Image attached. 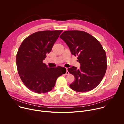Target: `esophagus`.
Returning <instances> with one entry per match:
<instances>
[{"instance_id":"1","label":"esophagus","mask_w":124,"mask_h":124,"mask_svg":"<svg viewBox=\"0 0 124 124\" xmlns=\"http://www.w3.org/2000/svg\"><path fill=\"white\" fill-rule=\"evenodd\" d=\"M65 75H69V72L68 71V69H67V68H66V73H65Z\"/></svg>"}]
</instances>
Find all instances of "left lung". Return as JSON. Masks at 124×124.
Listing matches in <instances>:
<instances>
[{
    "mask_svg": "<svg viewBox=\"0 0 124 124\" xmlns=\"http://www.w3.org/2000/svg\"><path fill=\"white\" fill-rule=\"evenodd\" d=\"M60 38L68 46L71 54L78 56L81 66L78 70L75 67L68 69L75 78L70 84V88L78 92L94 89L102 80L107 69L106 53L101 45L91 35L83 31H65Z\"/></svg>",
    "mask_w": 124,
    "mask_h": 124,
    "instance_id": "left-lung-1",
    "label": "left lung"
}]
</instances>
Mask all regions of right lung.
<instances>
[{
  "mask_svg": "<svg viewBox=\"0 0 124 124\" xmlns=\"http://www.w3.org/2000/svg\"><path fill=\"white\" fill-rule=\"evenodd\" d=\"M63 30H45L32 34L22 42L16 56L19 75L23 84L38 94L51 91L65 68H49L43 62Z\"/></svg>",
  "mask_w": 124,
  "mask_h": 124,
  "instance_id": "1",
  "label": "right lung"
}]
</instances>
